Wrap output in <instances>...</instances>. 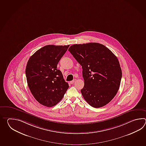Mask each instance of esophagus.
<instances>
[{
	"label": "esophagus",
	"instance_id": "1",
	"mask_svg": "<svg viewBox=\"0 0 146 146\" xmlns=\"http://www.w3.org/2000/svg\"><path fill=\"white\" fill-rule=\"evenodd\" d=\"M76 81V79H74V80H73L72 81H70V83L71 84H74Z\"/></svg>",
	"mask_w": 146,
	"mask_h": 146
}]
</instances>
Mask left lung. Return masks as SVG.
Listing matches in <instances>:
<instances>
[{"mask_svg":"<svg viewBox=\"0 0 146 146\" xmlns=\"http://www.w3.org/2000/svg\"><path fill=\"white\" fill-rule=\"evenodd\" d=\"M68 50L82 68L84 85L81 92L95 108L106 106L118 92L122 77L117 57L101 44H74Z\"/></svg>","mask_w":146,"mask_h":146,"instance_id":"8db88e82","label":"left lung"}]
</instances>
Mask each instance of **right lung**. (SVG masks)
<instances>
[{
    "mask_svg": "<svg viewBox=\"0 0 146 146\" xmlns=\"http://www.w3.org/2000/svg\"><path fill=\"white\" fill-rule=\"evenodd\" d=\"M69 46L46 45L28 60L25 68L28 87L34 98L43 106H55L68 89V84L57 66Z\"/></svg>",
    "mask_w": 146,
    "mask_h": 146,
    "instance_id": "add662e5",
    "label": "right lung"
}]
</instances>
